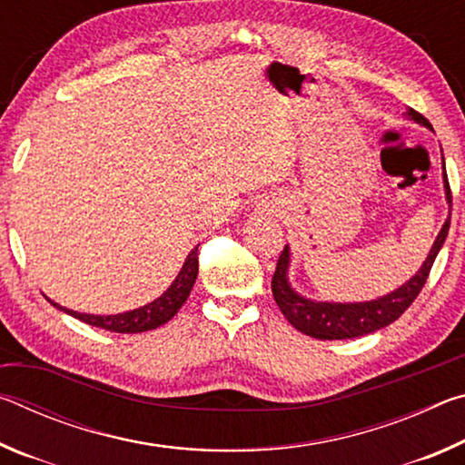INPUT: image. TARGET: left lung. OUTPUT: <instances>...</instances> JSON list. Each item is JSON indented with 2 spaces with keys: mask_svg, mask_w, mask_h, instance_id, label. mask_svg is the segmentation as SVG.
Masks as SVG:
<instances>
[{
  "mask_svg": "<svg viewBox=\"0 0 465 465\" xmlns=\"http://www.w3.org/2000/svg\"><path fill=\"white\" fill-rule=\"evenodd\" d=\"M408 116L414 123L424 124V127L432 131V124L424 119L416 110H408ZM443 183H445V199L450 203L451 209V188L450 180H447L445 162H443ZM451 222V211L447 222L440 227L435 243L429 252L427 261L422 262L420 271L414 277L404 282L402 287H398L391 293L377 297L373 302H361V303H334V302H313L303 295H299L297 291L289 285L287 272H289V246L281 252L277 271L272 274V297L282 312V316L289 320V324L297 328L299 332L308 334L312 338H320V341H344V338H357L371 334L375 330L390 326L393 320H398L402 313L411 308L412 302L424 287V282L429 279V272L432 269V262L439 254L440 246L445 243L447 232H450Z\"/></svg>",
  "mask_w": 465,
  "mask_h": 465,
  "instance_id": "obj_1",
  "label": "left lung"
}]
</instances>
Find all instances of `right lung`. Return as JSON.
Returning a JSON list of instances; mask_svg holds the SVG:
<instances>
[{
	"label": "right lung",
	"instance_id": "add662e5",
	"mask_svg": "<svg viewBox=\"0 0 465 465\" xmlns=\"http://www.w3.org/2000/svg\"><path fill=\"white\" fill-rule=\"evenodd\" d=\"M196 272H199V254H196V248L191 250V254L186 256V261L180 269L178 277L174 282L168 287V291L155 299V302L143 305V308H137L133 312L124 313H114V316H94V313H80L67 308H61L59 303L49 302L59 308L61 312L69 313L77 320L85 322V324L96 326L102 330H108V332H119V334H137V332H147V330H155L162 324H166L168 320L176 316V312L183 308L186 297L191 295V289L196 281Z\"/></svg>",
	"mask_w": 465,
	"mask_h": 465
}]
</instances>
